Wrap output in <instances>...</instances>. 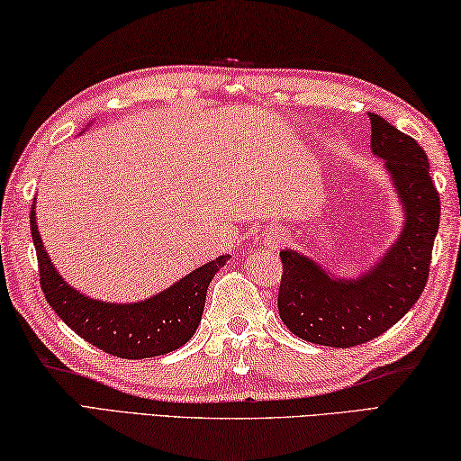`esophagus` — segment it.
<instances>
[{
    "instance_id": "34e87169",
    "label": "esophagus",
    "mask_w": 461,
    "mask_h": 461,
    "mask_svg": "<svg viewBox=\"0 0 461 461\" xmlns=\"http://www.w3.org/2000/svg\"><path fill=\"white\" fill-rule=\"evenodd\" d=\"M284 240H285L284 232H269V235L265 237L263 245H265V249H271V251H277V249H279L281 245H284Z\"/></svg>"
}]
</instances>
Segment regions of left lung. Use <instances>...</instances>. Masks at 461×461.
<instances>
[{
    "mask_svg": "<svg viewBox=\"0 0 461 461\" xmlns=\"http://www.w3.org/2000/svg\"><path fill=\"white\" fill-rule=\"evenodd\" d=\"M368 117L370 149L383 159L405 218L399 237L358 277H336L308 255L281 251V320L302 340L334 348L373 340L413 308L439 229V194L421 145L375 113Z\"/></svg>",
    "mask_w": 461,
    "mask_h": 461,
    "instance_id": "1",
    "label": "left lung"
}]
</instances>
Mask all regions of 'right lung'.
I'll return each mask as SVG.
<instances>
[{
    "label": "right lung",
    "instance_id": "add662e5",
    "mask_svg": "<svg viewBox=\"0 0 461 461\" xmlns=\"http://www.w3.org/2000/svg\"><path fill=\"white\" fill-rule=\"evenodd\" d=\"M30 224L46 302L83 340L129 360L159 357L188 342L202 320L210 281L230 259L229 255L216 257L148 300L103 302L67 284L54 267L38 232L36 200L30 210Z\"/></svg>",
    "mask_w": 461,
    "mask_h": 461
}]
</instances>
